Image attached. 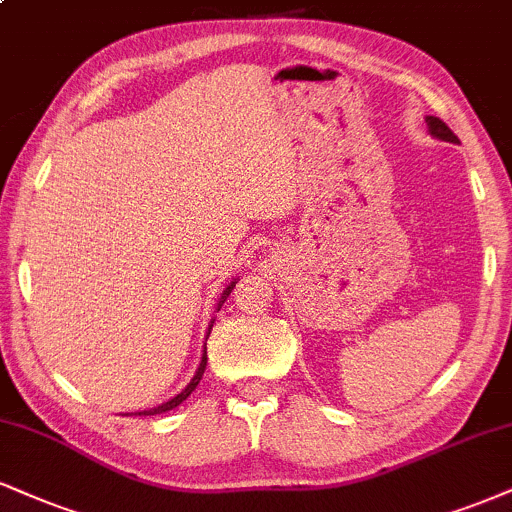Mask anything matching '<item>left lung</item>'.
I'll list each match as a JSON object with an SVG mask.
<instances>
[{
	"label": "left lung",
	"instance_id": "1",
	"mask_svg": "<svg viewBox=\"0 0 512 512\" xmlns=\"http://www.w3.org/2000/svg\"><path fill=\"white\" fill-rule=\"evenodd\" d=\"M424 121H427L429 133H432L434 138L446 140V143H458V135H455L451 128H448L441 119H436V116H427V119H424Z\"/></svg>",
	"mask_w": 512,
	"mask_h": 512
}]
</instances>
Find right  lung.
Returning a JSON list of instances; mask_svg holds the SVG:
<instances>
[{
    "label": "right lung",
    "mask_w": 512,
    "mask_h": 512,
    "mask_svg": "<svg viewBox=\"0 0 512 512\" xmlns=\"http://www.w3.org/2000/svg\"><path fill=\"white\" fill-rule=\"evenodd\" d=\"M238 283V279H233L229 286L224 288V293H221V298H219V303H217V310H221V305H224V300L229 298L231 295V291H233V286H236ZM214 324V322H212ZM212 324L207 326V338H209V331H212ZM205 367H207V343H205V350H202V360H200V367H197V372H195V377L190 379V384L186 386V389H183L181 393H176L174 398L171 400H166V403H162V405H157V408H150V410H140V412H135V415H162V412H166V410H174L176 405H181L183 400H186L190 393L195 391V386L200 384V379H202V374H205ZM133 415V412H131Z\"/></svg>",
    "instance_id": "obj_1"
}]
</instances>
